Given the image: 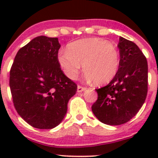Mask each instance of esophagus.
<instances>
[{"label":"esophagus","instance_id":"obj_1","mask_svg":"<svg viewBox=\"0 0 158 158\" xmlns=\"http://www.w3.org/2000/svg\"><path fill=\"white\" fill-rule=\"evenodd\" d=\"M85 89H86L85 87L82 86V85H78V86H77V92H83L84 90H85Z\"/></svg>","mask_w":158,"mask_h":158}]
</instances>
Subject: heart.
<instances>
[{
  "mask_svg": "<svg viewBox=\"0 0 158 158\" xmlns=\"http://www.w3.org/2000/svg\"><path fill=\"white\" fill-rule=\"evenodd\" d=\"M57 61L68 78L75 79L82 65L87 78L97 85L112 80L120 64V53L112 44L98 38H86L70 43L66 51L58 54Z\"/></svg>",
  "mask_w": 158,
  "mask_h": 158,
  "instance_id": "heart-1",
  "label": "heart"
}]
</instances>
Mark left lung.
<instances>
[{"label": "left lung", "mask_w": 158, "mask_h": 158, "mask_svg": "<svg viewBox=\"0 0 158 158\" xmlns=\"http://www.w3.org/2000/svg\"><path fill=\"white\" fill-rule=\"evenodd\" d=\"M120 64L114 79L96 89L98 98L92 105L95 117L102 123L119 125L130 121L142 107L148 93V62L132 41L119 37Z\"/></svg>", "instance_id": "left-lung-1"}]
</instances>
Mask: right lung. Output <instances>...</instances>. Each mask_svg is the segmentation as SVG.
Listing matches in <instances>:
<instances>
[{
	"label": "right lung",
	"mask_w": 158,
	"mask_h": 158,
	"mask_svg": "<svg viewBox=\"0 0 158 158\" xmlns=\"http://www.w3.org/2000/svg\"><path fill=\"white\" fill-rule=\"evenodd\" d=\"M58 38L40 36L17 52L10 71L13 102L19 115L39 129L55 128L64 118L77 85L57 61Z\"/></svg>",
	"instance_id": "right-lung-1"
}]
</instances>
